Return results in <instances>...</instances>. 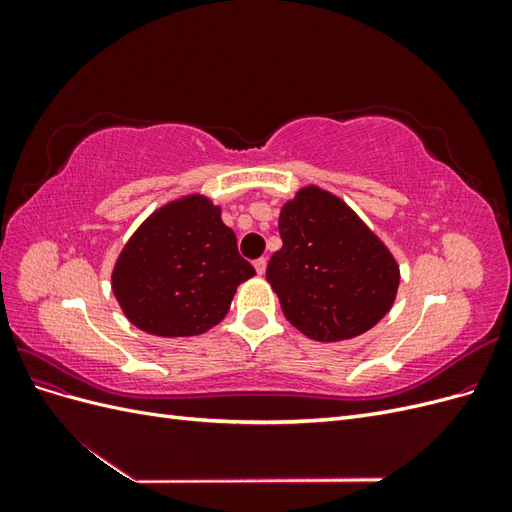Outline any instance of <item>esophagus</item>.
Instances as JSON below:
<instances>
[{"label": "esophagus", "instance_id": "obj_1", "mask_svg": "<svg viewBox=\"0 0 512 512\" xmlns=\"http://www.w3.org/2000/svg\"><path fill=\"white\" fill-rule=\"evenodd\" d=\"M254 269H256V273H258V275H265V271H267V258H258V260H254Z\"/></svg>", "mask_w": 512, "mask_h": 512}]
</instances>
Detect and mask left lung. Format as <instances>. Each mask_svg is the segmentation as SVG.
<instances>
[{
    "label": "left lung",
    "mask_w": 512,
    "mask_h": 512,
    "mask_svg": "<svg viewBox=\"0 0 512 512\" xmlns=\"http://www.w3.org/2000/svg\"><path fill=\"white\" fill-rule=\"evenodd\" d=\"M280 235L267 280L294 329L316 342H344L391 312L397 260L346 200L303 185L282 205Z\"/></svg>",
    "instance_id": "obj_1"
}]
</instances>
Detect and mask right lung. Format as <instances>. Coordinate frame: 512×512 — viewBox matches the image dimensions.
I'll return each instance as SVG.
<instances>
[{"label":"right lung","instance_id":"obj_1","mask_svg":"<svg viewBox=\"0 0 512 512\" xmlns=\"http://www.w3.org/2000/svg\"><path fill=\"white\" fill-rule=\"evenodd\" d=\"M256 271L222 222V207L192 192L168 200L134 230L111 273L126 318L158 337L203 335L228 314Z\"/></svg>","mask_w":512,"mask_h":512}]
</instances>
